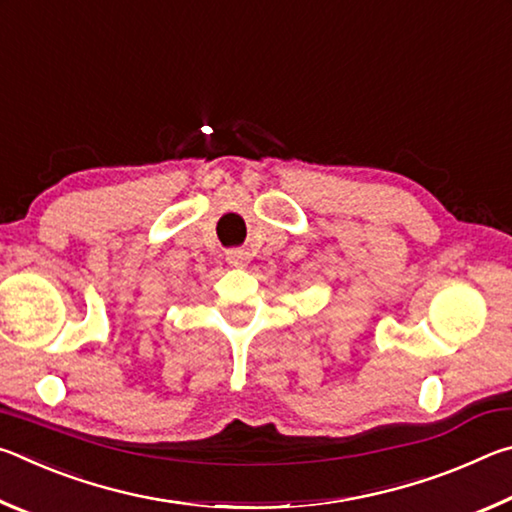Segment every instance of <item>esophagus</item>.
<instances>
[{"mask_svg":"<svg viewBox=\"0 0 512 512\" xmlns=\"http://www.w3.org/2000/svg\"><path fill=\"white\" fill-rule=\"evenodd\" d=\"M225 259H228L230 266L244 268L250 262V253H246V250H241V248H235V250H228V253H225Z\"/></svg>","mask_w":512,"mask_h":512,"instance_id":"34e87169","label":"esophagus"}]
</instances>
